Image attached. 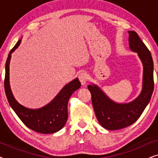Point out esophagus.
Returning <instances> with one entry per match:
<instances>
[{"mask_svg":"<svg viewBox=\"0 0 158 158\" xmlns=\"http://www.w3.org/2000/svg\"><path fill=\"white\" fill-rule=\"evenodd\" d=\"M78 79L80 82H81L82 85H85L86 82H87V75H86L85 73L84 72H82L81 73H79L78 75Z\"/></svg>","mask_w":158,"mask_h":158,"instance_id":"obj_1","label":"esophagus"}]
</instances>
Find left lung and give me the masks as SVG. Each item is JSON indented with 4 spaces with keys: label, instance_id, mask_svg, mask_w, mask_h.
<instances>
[{
    "label": "left lung",
    "instance_id": "left-lung-1",
    "mask_svg": "<svg viewBox=\"0 0 158 158\" xmlns=\"http://www.w3.org/2000/svg\"><path fill=\"white\" fill-rule=\"evenodd\" d=\"M128 33L130 49L138 53L144 67L143 88L138 98L129 103L118 104L110 100L96 85L88 86L97 119L103 128L109 130H116L134 124L150 102L154 90L153 61L150 52L137 32L130 31Z\"/></svg>",
    "mask_w": 158,
    "mask_h": 158
}]
</instances>
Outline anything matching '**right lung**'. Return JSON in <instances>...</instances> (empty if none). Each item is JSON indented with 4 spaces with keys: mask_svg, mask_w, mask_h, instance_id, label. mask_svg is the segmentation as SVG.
Returning <instances> with one entry per match:
<instances>
[{
    "mask_svg": "<svg viewBox=\"0 0 158 158\" xmlns=\"http://www.w3.org/2000/svg\"><path fill=\"white\" fill-rule=\"evenodd\" d=\"M19 40L8 54L6 62L4 88L8 101L15 113L28 128L42 134L57 132L64 126L68 120V103L75 90L81 87L79 80L76 78L62 88L54 100L44 107L39 109H27L17 102L13 96L9 85V63L11 53L19 46Z\"/></svg>",
    "mask_w": 158,
    "mask_h": 158,
    "instance_id": "right-lung-1",
    "label": "right lung"
}]
</instances>
